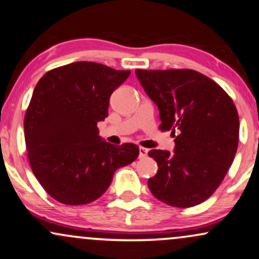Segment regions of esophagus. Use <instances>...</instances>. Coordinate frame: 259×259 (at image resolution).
Returning a JSON list of instances; mask_svg holds the SVG:
<instances>
[{
  "instance_id": "obj_1",
  "label": "esophagus",
  "mask_w": 259,
  "mask_h": 259,
  "mask_svg": "<svg viewBox=\"0 0 259 259\" xmlns=\"http://www.w3.org/2000/svg\"><path fill=\"white\" fill-rule=\"evenodd\" d=\"M147 153H148V151L146 148H143V147L139 148V158H140V159H143V158L147 157Z\"/></svg>"
}]
</instances>
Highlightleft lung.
Listing matches in <instances>:
<instances>
[{
	"label": "left lung",
	"mask_w": 259,
	"mask_h": 259,
	"mask_svg": "<svg viewBox=\"0 0 259 259\" xmlns=\"http://www.w3.org/2000/svg\"><path fill=\"white\" fill-rule=\"evenodd\" d=\"M147 95L159 108L161 132H171L175 152L152 149L157 175L152 194L174 207L201 204L219 188L234 160L239 114L216 82L188 68L136 70Z\"/></svg>",
	"instance_id": "1"
}]
</instances>
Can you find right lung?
I'll return each mask as SVG.
<instances>
[{
	"label": "right lung",
	"instance_id": "1",
	"mask_svg": "<svg viewBox=\"0 0 259 259\" xmlns=\"http://www.w3.org/2000/svg\"><path fill=\"white\" fill-rule=\"evenodd\" d=\"M130 71L77 61L48 71L37 83L24 118L27 157L43 189L65 205L96 200L114 171L139 157L134 143L114 146L99 136L111 94Z\"/></svg>",
	"mask_w": 259,
	"mask_h": 259
}]
</instances>
